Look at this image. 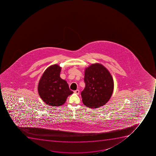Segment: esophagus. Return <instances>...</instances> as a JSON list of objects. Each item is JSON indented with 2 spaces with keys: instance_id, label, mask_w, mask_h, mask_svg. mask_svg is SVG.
Returning <instances> with one entry per match:
<instances>
[{
  "instance_id": "1",
  "label": "esophagus",
  "mask_w": 156,
  "mask_h": 156,
  "mask_svg": "<svg viewBox=\"0 0 156 156\" xmlns=\"http://www.w3.org/2000/svg\"><path fill=\"white\" fill-rule=\"evenodd\" d=\"M74 93L76 94H79L80 91H79V90H75V91H74Z\"/></svg>"
}]
</instances>
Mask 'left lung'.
I'll return each instance as SVG.
<instances>
[{
	"label": "left lung",
	"instance_id": "obj_1",
	"mask_svg": "<svg viewBox=\"0 0 156 156\" xmlns=\"http://www.w3.org/2000/svg\"><path fill=\"white\" fill-rule=\"evenodd\" d=\"M85 88L81 92L83 103L88 108H99L109 101L114 90V81L103 65L93 63L85 68Z\"/></svg>",
	"mask_w": 156,
	"mask_h": 156
}]
</instances>
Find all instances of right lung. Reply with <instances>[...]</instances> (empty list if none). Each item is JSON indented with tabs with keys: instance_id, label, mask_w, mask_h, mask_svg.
Wrapping results in <instances>:
<instances>
[{
	"instance_id": "add662e5",
	"label": "right lung",
	"mask_w": 156,
	"mask_h": 156,
	"mask_svg": "<svg viewBox=\"0 0 156 156\" xmlns=\"http://www.w3.org/2000/svg\"><path fill=\"white\" fill-rule=\"evenodd\" d=\"M62 67L55 64L47 68L39 80L37 90L45 103L50 106H60L73 92L66 81L62 79Z\"/></svg>"
}]
</instances>
